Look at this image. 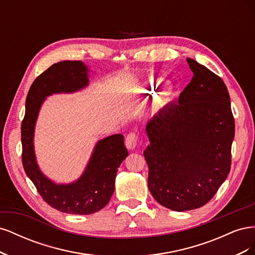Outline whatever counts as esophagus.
Instances as JSON below:
<instances>
[{
  "label": "esophagus",
  "instance_id": "1",
  "mask_svg": "<svg viewBox=\"0 0 255 255\" xmlns=\"http://www.w3.org/2000/svg\"><path fill=\"white\" fill-rule=\"evenodd\" d=\"M139 142V136L136 132H130L126 137V145L128 149L133 150L136 148V145Z\"/></svg>",
  "mask_w": 255,
  "mask_h": 255
}]
</instances>
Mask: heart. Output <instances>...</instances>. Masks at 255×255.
Wrapping results in <instances>:
<instances>
[{"instance_id":"obj_1","label":"heart","mask_w":255,"mask_h":255,"mask_svg":"<svg viewBox=\"0 0 255 255\" xmlns=\"http://www.w3.org/2000/svg\"><path fill=\"white\" fill-rule=\"evenodd\" d=\"M142 92H144L145 95H149V96H151V95H157L158 94V89H157V84L156 83H149L148 85H145L144 87H142ZM164 97H165V99L166 100H168L169 99V97H170V92H165V95H164Z\"/></svg>"}]
</instances>
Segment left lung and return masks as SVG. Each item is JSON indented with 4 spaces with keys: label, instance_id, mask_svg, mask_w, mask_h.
<instances>
[{
    "label": "left lung",
    "instance_id": "8db88e82",
    "mask_svg": "<svg viewBox=\"0 0 255 255\" xmlns=\"http://www.w3.org/2000/svg\"><path fill=\"white\" fill-rule=\"evenodd\" d=\"M186 60L192 79L177 103L150 120V144L143 152L150 192L176 212L201 207L215 196L230 172L235 135L226 84L196 60Z\"/></svg>",
    "mask_w": 255,
    "mask_h": 255
}]
</instances>
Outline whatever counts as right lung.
Masks as SVG:
<instances>
[{"label": "right lung", "mask_w": 255, "mask_h": 255, "mask_svg": "<svg viewBox=\"0 0 255 255\" xmlns=\"http://www.w3.org/2000/svg\"><path fill=\"white\" fill-rule=\"evenodd\" d=\"M87 67L81 60H64L52 65L30 86L21 125L22 165L37 191L55 210L74 215L99 212L110 202L115 190L118 167L128 155L125 138L116 134L100 140L86 170L71 184L57 185L45 177L37 166L34 153V128L44 98L58 92H73L87 86Z\"/></svg>", "instance_id": "right-lung-1"}]
</instances>
